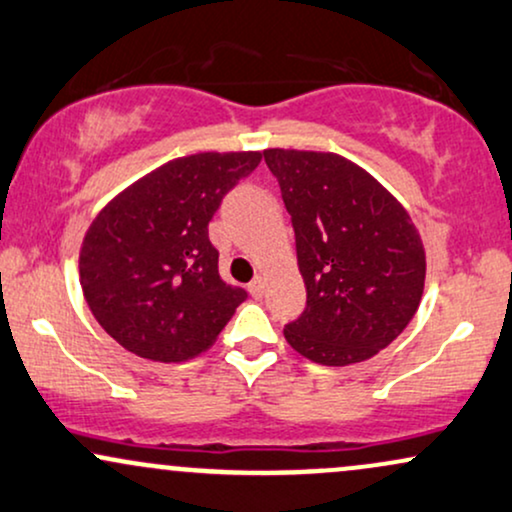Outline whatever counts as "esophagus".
Returning a JSON list of instances; mask_svg holds the SVG:
<instances>
[{
  "mask_svg": "<svg viewBox=\"0 0 512 512\" xmlns=\"http://www.w3.org/2000/svg\"><path fill=\"white\" fill-rule=\"evenodd\" d=\"M250 293L255 295V298H262L264 295V276H255V279L250 281Z\"/></svg>",
  "mask_w": 512,
  "mask_h": 512,
  "instance_id": "1",
  "label": "esophagus"
}]
</instances>
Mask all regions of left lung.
Wrapping results in <instances>:
<instances>
[{
  "instance_id": "left-lung-1",
  "label": "left lung",
  "mask_w": 512,
  "mask_h": 512,
  "mask_svg": "<svg viewBox=\"0 0 512 512\" xmlns=\"http://www.w3.org/2000/svg\"><path fill=\"white\" fill-rule=\"evenodd\" d=\"M291 214L307 305L283 336L326 367L369 360L410 324L424 291V248L403 205L331 152L264 150Z\"/></svg>"
}]
</instances>
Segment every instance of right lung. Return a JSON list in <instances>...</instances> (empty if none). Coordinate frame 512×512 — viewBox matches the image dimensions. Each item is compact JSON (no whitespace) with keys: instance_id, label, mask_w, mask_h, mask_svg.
Listing matches in <instances>:
<instances>
[{"instance_id":"1","label":"right lung","mask_w":512,"mask_h":512,"mask_svg":"<svg viewBox=\"0 0 512 512\" xmlns=\"http://www.w3.org/2000/svg\"><path fill=\"white\" fill-rule=\"evenodd\" d=\"M262 152L174 159L116 195L80 248V286L116 343L155 362H186L217 341L243 288L219 276L209 221Z\"/></svg>"}]
</instances>
